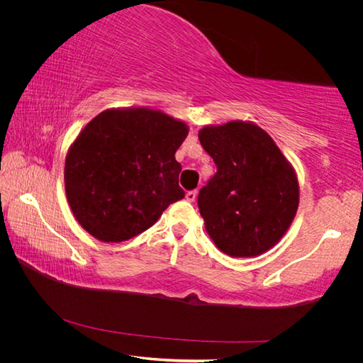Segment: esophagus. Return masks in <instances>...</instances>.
<instances>
[{"instance_id": "1", "label": "esophagus", "mask_w": 363, "mask_h": 363, "mask_svg": "<svg viewBox=\"0 0 363 363\" xmlns=\"http://www.w3.org/2000/svg\"><path fill=\"white\" fill-rule=\"evenodd\" d=\"M186 201H189V203H192V201H195V199H196V191H189V192H186Z\"/></svg>"}]
</instances>
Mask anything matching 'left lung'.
Listing matches in <instances>:
<instances>
[{
    "instance_id": "1",
    "label": "left lung",
    "mask_w": 363,
    "mask_h": 363,
    "mask_svg": "<svg viewBox=\"0 0 363 363\" xmlns=\"http://www.w3.org/2000/svg\"><path fill=\"white\" fill-rule=\"evenodd\" d=\"M216 174L199 194L208 236L223 252L252 257L286 233L298 208V180L265 130L230 121L200 130Z\"/></svg>"
}]
</instances>
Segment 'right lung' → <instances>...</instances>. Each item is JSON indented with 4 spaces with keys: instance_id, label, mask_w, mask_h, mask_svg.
Segmentation results:
<instances>
[{
    "instance_id": "obj_1",
    "label": "right lung",
    "mask_w": 363,
    "mask_h": 363,
    "mask_svg": "<svg viewBox=\"0 0 363 363\" xmlns=\"http://www.w3.org/2000/svg\"><path fill=\"white\" fill-rule=\"evenodd\" d=\"M188 125L159 111L111 108L77 136L65 162V191L77 221L103 242L145 232L182 200L175 151Z\"/></svg>"
}]
</instances>
